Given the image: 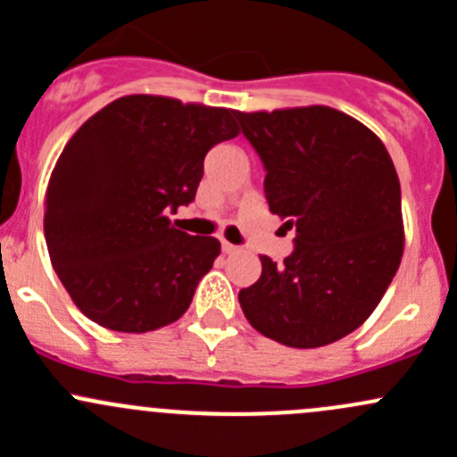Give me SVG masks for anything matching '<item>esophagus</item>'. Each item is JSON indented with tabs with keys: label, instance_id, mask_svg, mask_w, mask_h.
<instances>
[{
	"label": "esophagus",
	"instance_id": "obj_1",
	"mask_svg": "<svg viewBox=\"0 0 457 457\" xmlns=\"http://www.w3.org/2000/svg\"><path fill=\"white\" fill-rule=\"evenodd\" d=\"M220 250H223L225 254H234V252H238V247L232 245V243H228V241H220Z\"/></svg>",
	"mask_w": 457,
	"mask_h": 457
}]
</instances>
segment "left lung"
<instances>
[{"label": "left lung", "mask_w": 457, "mask_h": 457, "mask_svg": "<svg viewBox=\"0 0 457 457\" xmlns=\"http://www.w3.org/2000/svg\"><path fill=\"white\" fill-rule=\"evenodd\" d=\"M265 168L271 214L296 228L294 252L238 292L250 325L296 349L352 334L380 303L404 247L394 161L367 126L327 105L234 112Z\"/></svg>", "instance_id": "obj_1"}]
</instances>
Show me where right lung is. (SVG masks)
<instances>
[{
    "instance_id": "right-lung-1",
    "label": "right lung",
    "mask_w": 457,
    "mask_h": 457,
    "mask_svg": "<svg viewBox=\"0 0 457 457\" xmlns=\"http://www.w3.org/2000/svg\"><path fill=\"white\" fill-rule=\"evenodd\" d=\"M238 135L234 110L130 95L72 135L48 181L44 234L75 305L96 325L145 334L179 320L220 254L168 212L195 201L203 159Z\"/></svg>"
}]
</instances>
